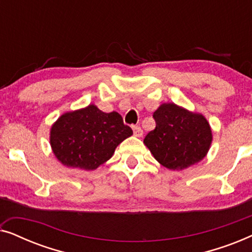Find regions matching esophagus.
<instances>
[{
	"label": "esophagus",
	"instance_id": "esophagus-1",
	"mask_svg": "<svg viewBox=\"0 0 252 252\" xmlns=\"http://www.w3.org/2000/svg\"><path fill=\"white\" fill-rule=\"evenodd\" d=\"M133 133H134V136H136V137H141L143 135V130L140 126H134Z\"/></svg>",
	"mask_w": 252,
	"mask_h": 252
}]
</instances>
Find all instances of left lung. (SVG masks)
<instances>
[{
	"mask_svg": "<svg viewBox=\"0 0 252 252\" xmlns=\"http://www.w3.org/2000/svg\"><path fill=\"white\" fill-rule=\"evenodd\" d=\"M154 119L156 128L148 133L143 143L163 166L181 171L208 155L213 136L202 113L174 103H163L154 112Z\"/></svg>",
	"mask_w": 252,
	"mask_h": 252,
	"instance_id": "8db88e82",
	"label": "left lung"
}]
</instances>
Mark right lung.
I'll return each mask as SVG.
<instances>
[{
	"label": "right lung",
	"mask_w": 252,
	"mask_h": 252,
	"mask_svg": "<svg viewBox=\"0 0 252 252\" xmlns=\"http://www.w3.org/2000/svg\"><path fill=\"white\" fill-rule=\"evenodd\" d=\"M133 130L118 112H103L95 104L62 115L50 128V147L66 167L96 170L115 154Z\"/></svg>",
	"instance_id": "add662e5"
}]
</instances>
